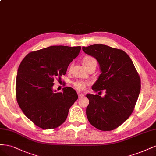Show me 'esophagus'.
<instances>
[{"instance_id":"obj_1","label":"esophagus","mask_w":156,"mask_h":156,"mask_svg":"<svg viewBox=\"0 0 156 156\" xmlns=\"http://www.w3.org/2000/svg\"><path fill=\"white\" fill-rule=\"evenodd\" d=\"M78 97L79 98H82V97H84V94L83 93H80V92L78 93Z\"/></svg>"}]
</instances>
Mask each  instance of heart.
Returning <instances> with one entry per match:
<instances>
[{
  "label": "heart",
  "mask_w": 156,
  "mask_h": 156,
  "mask_svg": "<svg viewBox=\"0 0 156 156\" xmlns=\"http://www.w3.org/2000/svg\"><path fill=\"white\" fill-rule=\"evenodd\" d=\"M96 63V60L95 59L91 56H85L83 59V65H84L85 67L89 66V65L92 63ZM74 87L76 88L78 91H83L85 88V85H86V82H85L82 80H76L73 83Z\"/></svg>",
  "instance_id": "1"
}]
</instances>
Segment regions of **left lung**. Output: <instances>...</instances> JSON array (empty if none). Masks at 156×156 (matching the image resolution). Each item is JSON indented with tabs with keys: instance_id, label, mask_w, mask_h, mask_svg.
<instances>
[{
	"instance_id": "obj_1",
	"label": "left lung",
	"mask_w": 156,
	"mask_h": 156,
	"mask_svg": "<svg viewBox=\"0 0 156 156\" xmlns=\"http://www.w3.org/2000/svg\"><path fill=\"white\" fill-rule=\"evenodd\" d=\"M83 51L96 58L101 74L92 86L105 96L87 94L89 122L102 131L116 129L132 113L140 91V79L132 60L124 51L105 44L83 47Z\"/></svg>"
}]
</instances>
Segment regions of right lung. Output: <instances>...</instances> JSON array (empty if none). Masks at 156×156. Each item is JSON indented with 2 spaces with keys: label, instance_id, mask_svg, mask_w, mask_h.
I'll return each instance as SVG.
<instances>
[{
  "label": "right lung",
  "instance_id": "add662e5",
  "mask_svg": "<svg viewBox=\"0 0 156 156\" xmlns=\"http://www.w3.org/2000/svg\"><path fill=\"white\" fill-rule=\"evenodd\" d=\"M81 47L51 46L28 54L20 64L16 78L17 103L34 124L44 129L59 127L78 99L71 87L56 93L54 79L66 74L69 65Z\"/></svg>",
  "mask_w": 156,
  "mask_h": 156
}]
</instances>
